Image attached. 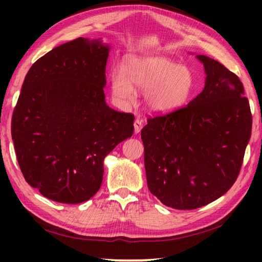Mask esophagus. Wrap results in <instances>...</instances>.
Instances as JSON below:
<instances>
[{"label": "esophagus", "instance_id": "1", "mask_svg": "<svg viewBox=\"0 0 262 262\" xmlns=\"http://www.w3.org/2000/svg\"><path fill=\"white\" fill-rule=\"evenodd\" d=\"M142 127H143V123H142V120H140V119H136V120L134 121V132L135 134H139V133L141 132Z\"/></svg>", "mask_w": 262, "mask_h": 262}]
</instances>
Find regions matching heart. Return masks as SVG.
Masks as SVG:
<instances>
[{"label": "heart", "mask_w": 262, "mask_h": 262, "mask_svg": "<svg viewBox=\"0 0 262 262\" xmlns=\"http://www.w3.org/2000/svg\"><path fill=\"white\" fill-rule=\"evenodd\" d=\"M111 89L119 104L128 105L135 92H145V106L158 114L173 113L187 105L196 89L189 68L163 56L132 55L121 70L111 74Z\"/></svg>", "instance_id": "heart-1"}]
</instances>
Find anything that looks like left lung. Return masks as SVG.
I'll return each instance as SVG.
<instances>
[{"label":"left lung","instance_id":"obj_1","mask_svg":"<svg viewBox=\"0 0 262 262\" xmlns=\"http://www.w3.org/2000/svg\"><path fill=\"white\" fill-rule=\"evenodd\" d=\"M200 95L179 111L148 119L141 132L148 188L162 203L196 209L231 188L251 137L252 114L237 75L206 55Z\"/></svg>","mask_w":262,"mask_h":262}]
</instances>
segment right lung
I'll return each instance as SVG.
<instances>
[{"label":"right lung","mask_w":262,"mask_h":262,"mask_svg":"<svg viewBox=\"0 0 262 262\" xmlns=\"http://www.w3.org/2000/svg\"><path fill=\"white\" fill-rule=\"evenodd\" d=\"M110 45L77 38L53 48L26 74L11 136L28 184L76 205L98 192L104 158L134 132V115L105 101Z\"/></svg>","instance_id":"right-lung-1"}]
</instances>
